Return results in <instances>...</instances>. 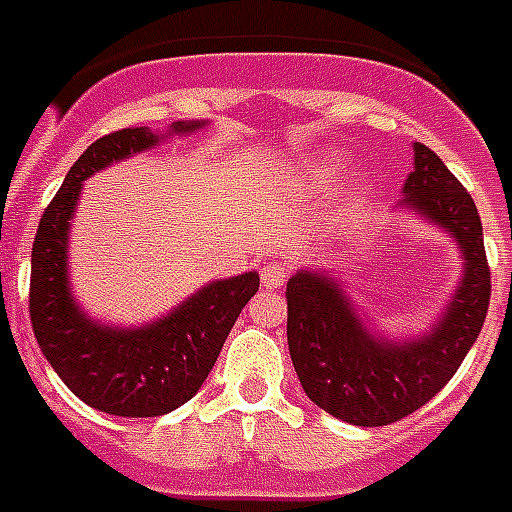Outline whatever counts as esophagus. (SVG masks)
<instances>
[{
	"label": "esophagus",
	"mask_w": 512,
	"mask_h": 512,
	"mask_svg": "<svg viewBox=\"0 0 512 512\" xmlns=\"http://www.w3.org/2000/svg\"><path fill=\"white\" fill-rule=\"evenodd\" d=\"M286 267L281 262H267L262 267V286L264 289H281L286 284Z\"/></svg>",
	"instance_id": "esophagus-1"
}]
</instances>
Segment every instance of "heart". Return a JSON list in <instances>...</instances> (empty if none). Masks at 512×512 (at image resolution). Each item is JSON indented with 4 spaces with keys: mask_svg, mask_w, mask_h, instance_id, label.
Returning <instances> with one entry per match:
<instances>
[{
    "mask_svg": "<svg viewBox=\"0 0 512 512\" xmlns=\"http://www.w3.org/2000/svg\"><path fill=\"white\" fill-rule=\"evenodd\" d=\"M322 173H328V168H322Z\"/></svg>",
    "mask_w": 512,
    "mask_h": 512,
    "instance_id": "heart-1",
    "label": "heart"
}]
</instances>
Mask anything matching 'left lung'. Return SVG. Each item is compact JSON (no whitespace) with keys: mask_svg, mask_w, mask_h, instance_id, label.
<instances>
[{"mask_svg":"<svg viewBox=\"0 0 512 512\" xmlns=\"http://www.w3.org/2000/svg\"><path fill=\"white\" fill-rule=\"evenodd\" d=\"M400 206L458 242L463 275L433 328L386 339L366 328L339 278L297 270L286 284V342L308 400L342 422L383 427L419 411L444 389L477 342L491 300L482 223L471 195L422 143Z\"/></svg>","mask_w":512,"mask_h":512,"instance_id":"left-lung-1","label":"left lung"}]
</instances>
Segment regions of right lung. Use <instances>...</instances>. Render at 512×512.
I'll return each mask as SVG.
<instances>
[{
  "instance_id": "obj_1",
  "label": "right lung",
  "mask_w": 512,
  "mask_h": 512,
  "mask_svg": "<svg viewBox=\"0 0 512 512\" xmlns=\"http://www.w3.org/2000/svg\"><path fill=\"white\" fill-rule=\"evenodd\" d=\"M204 121H176L168 132L148 126L99 137L76 159L63 187L46 206L32 242L30 317L46 361L79 400L110 416H162L204 386L239 311L259 289V273L217 278L181 300L165 317L118 328L88 317L68 275L71 217L82 184L93 173L162 143L168 134H190Z\"/></svg>"
}]
</instances>
